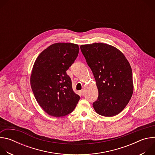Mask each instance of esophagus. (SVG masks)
<instances>
[{
    "label": "esophagus",
    "mask_w": 155,
    "mask_h": 155,
    "mask_svg": "<svg viewBox=\"0 0 155 155\" xmlns=\"http://www.w3.org/2000/svg\"><path fill=\"white\" fill-rule=\"evenodd\" d=\"M80 94L81 96H84V90H81L80 91Z\"/></svg>",
    "instance_id": "esophagus-1"
}]
</instances>
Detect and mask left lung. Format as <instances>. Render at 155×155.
<instances>
[{"label":"left lung","instance_id":"8db88e82","mask_svg":"<svg viewBox=\"0 0 155 155\" xmlns=\"http://www.w3.org/2000/svg\"><path fill=\"white\" fill-rule=\"evenodd\" d=\"M96 80L99 96L93 105L96 113L104 117L120 114L133 93L130 65L117 48L103 43L80 46Z\"/></svg>","mask_w":155,"mask_h":155}]
</instances>
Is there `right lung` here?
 <instances>
[{"mask_svg":"<svg viewBox=\"0 0 155 155\" xmlns=\"http://www.w3.org/2000/svg\"><path fill=\"white\" fill-rule=\"evenodd\" d=\"M79 47L72 43H56L36 59L31 86L36 101L44 111L54 117L71 114L80 100L66 73L78 56Z\"/></svg>","mask_w":155,"mask_h":155,"instance_id":"obj_1","label":"right lung"}]
</instances>
